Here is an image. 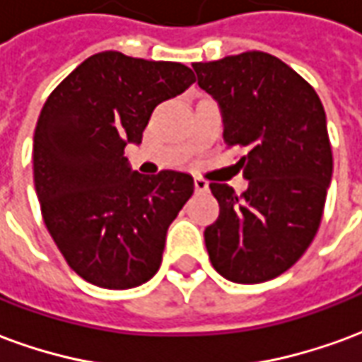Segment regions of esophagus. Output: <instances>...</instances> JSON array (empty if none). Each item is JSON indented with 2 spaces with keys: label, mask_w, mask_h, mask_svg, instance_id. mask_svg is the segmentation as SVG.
I'll return each mask as SVG.
<instances>
[{
  "label": "esophagus",
  "mask_w": 362,
  "mask_h": 362,
  "mask_svg": "<svg viewBox=\"0 0 362 362\" xmlns=\"http://www.w3.org/2000/svg\"><path fill=\"white\" fill-rule=\"evenodd\" d=\"M194 186H196V192H207L209 189V182L204 180V178H194Z\"/></svg>",
  "instance_id": "34e87169"
}]
</instances>
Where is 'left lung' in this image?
<instances>
[{"label": "left lung", "mask_w": 362, "mask_h": 362, "mask_svg": "<svg viewBox=\"0 0 362 362\" xmlns=\"http://www.w3.org/2000/svg\"><path fill=\"white\" fill-rule=\"evenodd\" d=\"M197 85L217 100L227 145L248 151V189L211 182L219 219L205 228L213 267L235 283H264L303 256L318 233L332 145L316 90L266 52L194 64Z\"/></svg>", "instance_id": "1"}]
</instances>
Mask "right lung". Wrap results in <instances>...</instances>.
I'll return each mask as SVG.
<instances>
[{
	"label": "right lung",
	"mask_w": 362,
	"mask_h": 362,
	"mask_svg": "<svg viewBox=\"0 0 362 362\" xmlns=\"http://www.w3.org/2000/svg\"><path fill=\"white\" fill-rule=\"evenodd\" d=\"M196 75L176 62L100 52L52 90L35 129V188L44 223L79 277L132 288L160 267L166 230L194 194V178L145 176L124 157L139 145L155 106Z\"/></svg>",
	"instance_id": "add662e5"
}]
</instances>
